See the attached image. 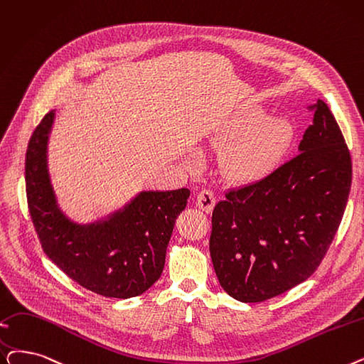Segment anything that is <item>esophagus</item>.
Masks as SVG:
<instances>
[{
	"instance_id": "obj_1",
	"label": "esophagus",
	"mask_w": 364,
	"mask_h": 364,
	"mask_svg": "<svg viewBox=\"0 0 364 364\" xmlns=\"http://www.w3.org/2000/svg\"><path fill=\"white\" fill-rule=\"evenodd\" d=\"M196 203L202 211L211 213L215 203V196L210 188H202V191H199V193L196 195Z\"/></svg>"
}]
</instances>
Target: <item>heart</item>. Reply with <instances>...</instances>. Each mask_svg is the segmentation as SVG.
Wrapping results in <instances>:
<instances>
[{"mask_svg": "<svg viewBox=\"0 0 364 364\" xmlns=\"http://www.w3.org/2000/svg\"><path fill=\"white\" fill-rule=\"evenodd\" d=\"M289 122L269 117L260 107H247L232 114L211 135L208 144L225 150L221 169L235 183L252 184L266 180L281 165L291 144Z\"/></svg>", "mask_w": 364, "mask_h": 364, "instance_id": "1", "label": "heart"}]
</instances>
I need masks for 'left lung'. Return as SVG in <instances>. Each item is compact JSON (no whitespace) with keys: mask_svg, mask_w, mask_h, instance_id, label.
<instances>
[{"mask_svg":"<svg viewBox=\"0 0 364 364\" xmlns=\"http://www.w3.org/2000/svg\"><path fill=\"white\" fill-rule=\"evenodd\" d=\"M299 154L271 177L226 192L213 211L210 252L220 286L245 304L308 279L333 241L353 180L350 150L321 100Z\"/></svg>","mask_w":364,"mask_h":364,"instance_id":"left-lung-1","label":"left lung"}]
</instances>
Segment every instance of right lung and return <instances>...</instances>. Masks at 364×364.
<instances>
[{"label": "right lung", "mask_w": 364, "mask_h": 364, "mask_svg": "<svg viewBox=\"0 0 364 364\" xmlns=\"http://www.w3.org/2000/svg\"><path fill=\"white\" fill-rule=\"evenodd\" d=\"M53 119L55 112H49L38 123L25 159L28 208L44 252L93 293L116 299L143 294L164 271L173 225L191 191L141 192L105 220L74 223L58 207L47 169Z\"/></svg>", "instance_id": "add662e5"}]
</instances>
